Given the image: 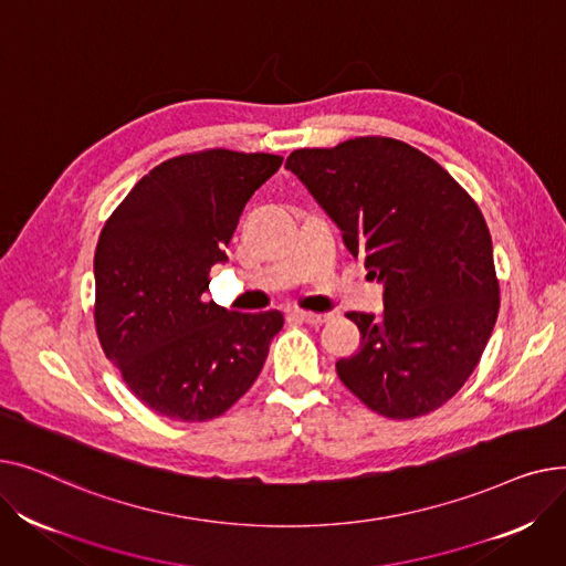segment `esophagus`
<instances>
[{
  "label": "esophagus",
  "mask_w": 566,
  "mask_h": 566,
  "mask_svg": "<svg viewBox=\"0 0 566 566\" xmlns=\"http://www.w3.org/2000/svg\"><path fill=\"white\" fill-rule=\"evenodd\" d=\"M291 316L298 318V321H305V323H312V325L331 321V314H314V312H305V310H293Z\"/></svg>",
  "instance_id": "obj_1"
}]
</instances>
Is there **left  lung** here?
Returning a JSON list of instances; mask_svg holds the SVG:
<instances>
[{
    "label": "left lung",
    "mask_w": 566,
    "mask_h": 566,
    "mask_svg": "<svg viewBox=\"0 0 566 566\" xmlns=\"http://www.w3.org/2000/svg\"><path fill=\"white\" fill-rule=\"evenodd\" d=\"M286 169L382 284V314H346L360 348L337 363L346 388L392 420L452 399L493 333L500 286L484 216L436 160L390 137L298 148Z\"/></svg>",
    "instance_id": "obj_1"
}]
</instances>
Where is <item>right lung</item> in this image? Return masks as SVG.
I'll use <instances>...</instances> for the list:
<instances>
[{
	"label": "right lung",
	"instance_id": "1",
	"mask_svg": "<svg viewBox=\"0 0 566 566\" xmlns=\"http://www.w3.org/2000/svg\"><path fill=\"white\" fill-rule=\"evenodd\" d=\"M280 165V156L227 148L165 160L101 231V346L130 392L165 418H218L252 388L282 331L275 310L241 314L203 301L245 203Z\"/></svg>",
	"mask_w": 566,
	"mask_h": 566
}]
</instances>
